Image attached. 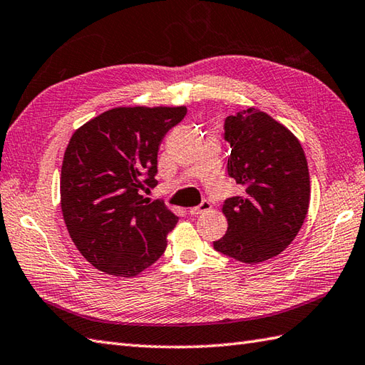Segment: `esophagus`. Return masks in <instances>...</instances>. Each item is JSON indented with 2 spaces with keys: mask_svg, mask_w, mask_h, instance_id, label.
Wrapping results in <instances>:
<instances>
[{
  "mask_svg": "<svg viewBox=\"0 0 365 365\" xmlns=\"http://www.w3.org/2000/svg\"><path fill=\"white\" fill-rule=\"evenodd\" d=\"M210 208H211V203H210L208 200H203L199 207L190 208V215H192V216H197V215L205 213V211H210Z\"/></svg>",
  "mask_w": 365,
  "mask_h": 365,
  "instance_id": "34e87169",
  "label": "esophagus"
}]
</instances>
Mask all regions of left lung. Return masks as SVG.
Returning a JSON list of instances; mask_svg holds the SVG:
<instances>
[{
    "instance_id": "1",
    "label": "left lung",
    "mask_w": 365,
    "mask_h": 365,
    "mask_svg": "<svg viewBox=\"0 0 365 365\" xmlns=\"http://www.w3.org/2000/svg\"><path fill=\"white\" fill-rule=\"evenodd\" d=\"M228 174L244 186L227 199V233L215 249L245 264H259L287 249L308 215L311 185L299 138L259 108L225 120Z\"/></svg>"
}]
</instances>
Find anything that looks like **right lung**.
Masks as SVG:
<instances>
[{"label":"right lung","instance_id":"1","mask_svg":"<svg viewBox=\"0 0 365 365\" xmlns=\"http://www.w3.org/2000/svg\"><path fill=\"white\" fill-rule=\"evenodd\" d=\"M186 107H115L71 135L61 174L63 221L91 266L132 278L163 255L177 216L141 190L157 185L158 146Z\"/></svg>","mask_w":365,"mask_h":365}]
</instances>
